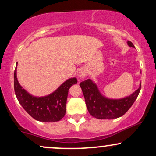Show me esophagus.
Listing matches in <instances>:
<instances>
[{
    "mask_svg": "<svg viewBox=\"0 0 156 156\" xmlns=\"http://www.w3.org/2000/svg\"><path fill=\"white\" fill-rule=\"evenodd\" d=\"M87 76V73L85 69H80L79 73H78V76H79L80 78H85Z\"/></svg>",
    "mask_w": 156,
    "mask_h": 156,
    "instance_id": "34e87169",
    "label": "esophagus"
}]
</instances>
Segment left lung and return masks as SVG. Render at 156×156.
<instances>
[{
	"mask_svg": "<svg viewBox=\"0 0 156 156\" xmlns=\"http://www.w3.org/2000/svg\"><path fill=\"white\" fill-rule=\"evenodd\" d=\"M128 44L130 47L135 48L130 41H128ZM80 87L89 114L100 119H116L124 115L133 104L141 90L140 83L139 89L130 95L121 99H109L101 94L91 79L82 81Z\"/></svg>",
	"mask_w": 156,
	"mask_h": 156,
	"instance_id": "1",
	"label": "left lung"
}]
</instances>
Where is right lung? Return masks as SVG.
Here are the masks:
<instances>
[{"label":"right lung","instance_id":"add662e5","mask_svg":"<svg viewBox=\"0 0 156 156\" xmlns=\"http://www.w3.org/2000/svg\"><path fill=\"white\" fill-rule=\"evenodd\" d=\"M77 82L76 78H69L51 94L35 97L26 92L19 83L17 78V65L14 73L15 92L19 103L30 116L40 122H58L64 117L69 89Z\"/></svg>","mask_w":156,"mask_h":156}]
</instances>
